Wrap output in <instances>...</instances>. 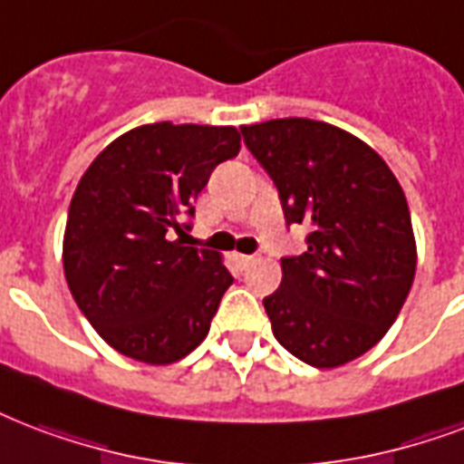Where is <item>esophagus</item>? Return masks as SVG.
I'll return each instance as SVG.
<instances>
[{"label":"esophagus","instance_id":"obj_1","mask_svg":"<svg viewBox=\"0 0 464 464\" xmlns=\"http://www.w3.org/2000/svg\"><path fill=\"white\" fill-rule=\"evenodd\" d=\"M253 260H256L253 256H236V263H238L240 267H247V265L253 263Z\"/></svg>","mask_w":464,"mask_h":464}]
</instances>
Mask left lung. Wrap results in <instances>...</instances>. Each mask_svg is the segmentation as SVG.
<instances>
[{
  "mask_svg": "<svg viewBox=\"0 0 464 464\" xmlns=\"http://www.w3.org/2000/svg\"><path fill=\"white\" fill-rule=\"evenodd\" d=\"M240 133L287 226H309L306 250L282 257V285L263 299L272 334L306 365H345L382 341L411 289L404 189L372 148L331 123L272 119Z\"/></svg>",
  "mask_w": 464,
  "mask_h": 464,
  "instance_id": "1",
  "label": "left lung"
}]
</instances>
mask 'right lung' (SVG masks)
I'll list each match as a JSON object with an SVG mask.
<instances>
[{"mask_svg": "<svg viewBox=\"0 0 464 464\" xmlns=\"http://www.w3.org/2000/svg\"><path fill=\"white\" fill-rule=\"evenodd\" d=\"M238 150L233 126L148 123L109 143L80 179L63 240L67 287L126 358L169 365L207 338L233 277L217 250L185 246L187 218Z\"/></svg>", "mask_w": 464, "mask_h": 464, "instance_id": "obj_1", "label": "right lung"}]
</instances>
